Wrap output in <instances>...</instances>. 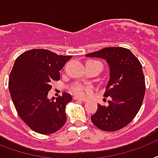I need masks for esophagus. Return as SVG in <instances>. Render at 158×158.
<instances>
[{
	"mask_svg": "<svg viewBox=\"0 0 158 158\" xmlns=\"http://www.w3.org/2000/svg\"><path fill=\"white\" fill-rule=\"evenodd\" d=\"M74 100H79V101L84 102H86L88 101V99L83 98H79V97H74Z\"/></svg>",
	"mask_w": 158,
	"mask_h": 158,
	"instance_id": "obj_1",
	"label": "esophagus"
}]
</instances>
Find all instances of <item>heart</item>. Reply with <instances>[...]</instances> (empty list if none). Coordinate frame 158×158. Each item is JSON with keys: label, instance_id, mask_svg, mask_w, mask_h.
Masks as SVG:
<instances>
[{"label": "heart", "instance_id": "b5f03b06", "mask_svg": "<svg viewBox=\"0 0 158 158\" xmlns=\"http://www.w3.org/2000/svg\"><path fill=\"white\" fill-rule=\"evenodd\" d=\"M89 61H95V60H89ZM72 91L74 92V94H76V95L83 96V95L85 94V92L87 91V89L86 88H84V86H82V85H77V86L74 87Z\"/></svg>", "mask_w": 158, "mask_h": 158}]
</instances>
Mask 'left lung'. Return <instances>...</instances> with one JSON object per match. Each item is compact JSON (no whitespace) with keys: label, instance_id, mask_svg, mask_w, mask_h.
<instances>
[{"label":"left lung","instance_id":"1","mask_svg":"<svg viewBox=\"0 0 158 158\" xmlns=\"http://www.w3.org/2000/svg\"><path fill=\"white\" fill-rule=\"evenodd\" d=\"M99 57L108 63L110 79L104 97L107 106L98 105L91 115L95 126L108 132L116 131L130 124L139 112L145 94V78L142 64L129 49L106 48L86 55Z\"/></svg>","mask_w":158,"mask_h":158}]
</instances>
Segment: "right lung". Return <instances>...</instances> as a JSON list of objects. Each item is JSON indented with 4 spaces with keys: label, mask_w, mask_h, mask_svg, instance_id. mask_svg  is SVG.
Instances as JSON below:
<instances>
[{
    "label": "right lung",
    "mask_w": 158,
    "mask_h": 158,
    "mask_svg": "<svg viewBox=\"0 0 158 158\" xmlns=\"http://www.w3.org/2000/svg\"><path fill=\"white\" fill-rule=\"evenodd\" d=\"M71 57L33 49L15 61L9 77L11 98L21 120L38 134H53L66 122L65 106L71 95L63 93L56 99H48V95L52 83L59 80V71Z\"/></svg>",
    "instance_id": "obj_1"
}]
</instances>
